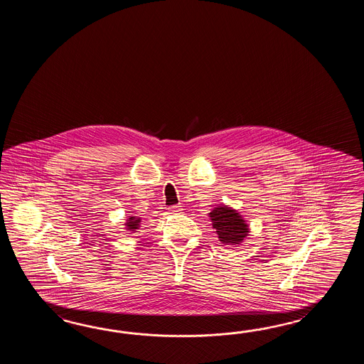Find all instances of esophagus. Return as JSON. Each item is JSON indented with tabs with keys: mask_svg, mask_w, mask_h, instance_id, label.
Instances as JSON below:
<instances>
[{
	"mask_svg": "<svg viewBox=\"0 0 364 364\" xmlns=\"http://www.w3.org/2000/svg\"><path fill=\"white\" fill-rule=\"evenodd\" d=\"M171 212H181V205H173V207H171Z\"/></svg>",
	"mask_w": 364,
	"mask_h": 364,
	"instance_id": "34e87169",
	"label": "esophagus"
}]
</instances>
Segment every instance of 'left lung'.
I'll return each mask as SVG.
<instances>
[{"label":"left lung","mask_w":364,"mask_h":364,"mask_svg":"<svg viewBox=\"0 0 364 364\" xmlns=\"http://www.w3.org/2000/svg\"><path fill=\"white\" fill-rule=\"evenodd\" d=\"M208 216L218 240L224 245H240L250 232L246 220L229 205H217Z\"/></svg>","instance_id":"1"}]
</instances>
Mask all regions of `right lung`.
Returning a JSON list of instances; mask_svg holds the SVG:
<instances>
[{"mask_svg":"<svg viewBox=\"0 0 364 364\" xmlns=\"http://www.w3.org/2000/svg\"><path fill=\"white\" fill-rule=\"evenodd\" d=\"M140 226V218L138 217L132 216L130 218H127L126 220V223H124V228H126V230H129V232H135L138 229H139Z\"/></svg>","mask_w":364,"mask_h":364,"instance_id":"add662e5","label":"right lung"}]
</instances>
